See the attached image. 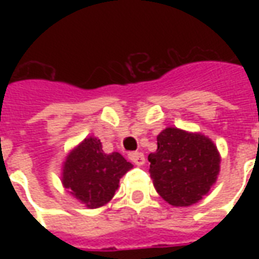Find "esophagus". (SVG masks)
<instances>
[{
	"mask_svg": "<svg viewBox=\"0 0 259 259\" xmlns=\"http://www.w3.org/2000/svg\"><path fill=\"white\" fill-rule=\"evenodd\" d=\"M129 159L137 166H143L146 163V158H144L143 152H132V154H129Z\"/></svg>",
	"mask_w": 259,
	"mask_h": 259,
	"instance_id": "esophagus-1",
	"label": "esophagus"
}]
</instances>
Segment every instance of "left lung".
<instances>
[{
	"label": "left lung",
	"instance_id": "obj_1",
	"mask_svg": "<svg viewBox=\"0 0 259 259\" xmlns=\"http://www.w3.org/2000/svg\"><path fill=\"white\" fill-rule=\"evenodd\" d=\"M158 148L148 155L155 190L168 204L190 206L215 185L221 155L202 133L166 127L157 136Z\"/></svg>",
	"mask_w": 259,
	"mask_h": 259
}]
</instances>
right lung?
<instances>
[{
	"label": "right lung",
	"mask_w": 259,
	"mask_h": 259,
	"mask_svg": "<svg viewBox=\"0 0 259 259\" xmlns=\"http://www.w3.org/2000/svg\"><path fill=\"white\" fill-rule=\"evenodd\" d=\"M133 165L119 152L105 154L94 136L73 147L62 163V186L85 208L108 204L118 190L119 180Z\"/></svg>",
	"instance_id": "obj_1"
}]
</instances>
